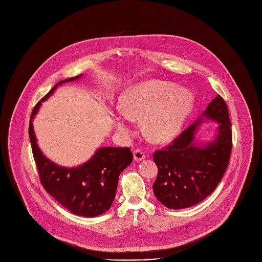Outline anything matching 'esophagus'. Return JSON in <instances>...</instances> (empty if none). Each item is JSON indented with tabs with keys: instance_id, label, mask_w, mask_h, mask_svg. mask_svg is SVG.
<instances>
[{
	"instance_id": "obj_1",
	"label": "esophagus",
	"mask_w": 262,
	"mask_h": 262,
	"mask_svg": "<svg viewBox=\"0 0 262 262\" xmlns=\"http://www.w3.org/2000/svg\"><path fill=\"white\" fill-rule=\"evenodd\" d=\"M133 156H134V160H135V162H142L143 159H145L146 154L144 153V151L136 149V150L133 151Z\"/></svg>"
}]
</instances>
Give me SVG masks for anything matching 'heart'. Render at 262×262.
Returning a JSON list of instances; mask_svg holds the SVG:
<instances>
[{"label": "heart", "instance_id": "1", "mask_svg": "<svg viewBox=\"0 0 262 262\" xmlns=\"http://www.w3.org/2000/svg\"><path fill=\"white\" fill-rule=\"evenodd\" d=\"M194 107V96L188 89L158 80H148L131 88L125 95L120 111L113 116L116 131L125 137L133 133L132 120L144 118L143 131L152 143L173 139L182 130Z\"/></svg>", "mask_w": 262, "mask_h": 262}]
</instances>
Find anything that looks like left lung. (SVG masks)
Masks as SVG:
<instances>
[{
	"mask_svg": "<svg viewBox=\"0 0 262 262\" xmlns=\"http://www.w3.org/2000/svg\"><path fill=\"white\" fill-rule=\"evenodd\" d=\"M220 125L215 138L199 145L193 142L202 117ZM232 129L224 98L217 95L194 124L168 147L153 154L158 174L153 184L155 197L165 207L179 210L199 204L223 178L231 157Z\"/></svg>",
	"mask_w": 262,
	"mask_h": 262,
	"instance_id": "obj_1",
	"label": "left lung"
}]
</instances>
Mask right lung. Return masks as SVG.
Wrapping results in <instances>:
<instances>
[{"label":"right lung","instance_id":"add662e5","mask_svg":"<svg viewBox=\"0 0 262 262\" xmlns=\"http://www.w3.org/2000/svg\"><path fill=\"white\" fill-rule=\"evenodd\" d=\"M82 74L58 82L34 106L29 123V138L39 180L58 204L72 214L95 217L107 212L115 197L118 177L133 160L128 147H103L83 165L74 168L58 166L48 159L38 148L32 119L42 103L52 95L58 85L78 79Z\"/></svg>","mask_w":262,"mask_h":262}]
</instances>
